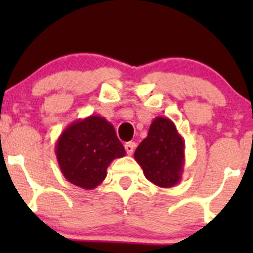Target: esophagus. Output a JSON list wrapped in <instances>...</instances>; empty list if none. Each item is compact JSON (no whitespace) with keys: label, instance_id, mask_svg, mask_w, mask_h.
I'll use <instances>...</instances> for the list:
<instances>
[{"label":"esophagus","instance_id":"34e87169","mask_svg":"<svg viewBox=\"0 0 253 253\" xmlns=\"http://www.w3.org/2000/svg\"><path fill=\"white\" fill-rule=\"evenodd\" d=\"M134 147H136V143H134V142H127L126 144H125V149H126L127 154H128V155L133 154Z\"/></svg>","mask_w":253,"mask_h":253}]
</instances>
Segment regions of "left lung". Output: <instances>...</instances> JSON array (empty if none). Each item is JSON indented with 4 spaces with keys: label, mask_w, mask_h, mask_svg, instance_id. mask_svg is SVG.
Listing matches in <instances>:
<instances>
[{
    "label": "left lung",
    "mask_w": 253,
    "mask_h": 253,
    "mask_svg": "<svg viewBox=\"0 0 253 253\" xmlns=\"http://www.w3.org/2000/svg\"><path fill=\"white\" fill-rule=\"evenodd\" d=\"M134 159L154 185L163 188L177 185L185 164V142L174 122L168 117H155L147 138L134 152Z\"/></svg>",
    "instance_id": "8db88e82"
}]
</instances>
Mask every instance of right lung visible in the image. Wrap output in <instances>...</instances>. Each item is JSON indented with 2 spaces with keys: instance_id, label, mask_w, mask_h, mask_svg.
<instances>
[{
  "instance_id": "obj_1",
  "label": "right lung",
  "mask_w": 253,
  "mask_h": 253,
  "mask_svg": "<svg viewBox=\"0 0 253 253\" xmlns=\"http://www.w3.org/2000/svg\"><path fill=\"white\" fill-rule=\"evenodd\" d=\"M55 153L66 180L84 190L100 185L112 160L126 155L114 126L99 115L66 127L56 142Z\"/></svg>"
}]
</instances>
